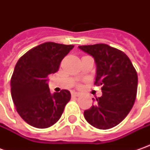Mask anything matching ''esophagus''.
I'll use <instances>...</instances> for the list:
<instances>
[{"label":"esophagus","mask_w":150,"mask_h":150,"mask_svg":"<svg viewBox=\"0 0 150 150\" xmlns=\"http://www.w3.org/2000/svg\"><path fill=\"white\" fill-rule=\"evenodd\" d=\"M72 96H73V97H78V96H80V93H77V92H72Z\"/></svg>","instance_id":"esophagus-1"}]
</instances>
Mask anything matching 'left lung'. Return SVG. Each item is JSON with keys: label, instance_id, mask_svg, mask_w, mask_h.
I'll return each mask as SVG.
<instances>
[{"label": "left lung", "instance_id": "left-lung-1", "mask_svg": "<svg viewBox=\"0 0 150 150\" xmlns=\"http://www.w3.org/2000/svg\"><path fill=\"white\" fill-rule=\"evenodd\" d=\"M91 55L97 65L94 84L101 85L103 95L84 111L85 119L99 129H108L121 123L135 102L138 75L129 57L107 44L79 46Z\"/></svg>", "mask_w": 150, "mask_h": 150}]
</instances>
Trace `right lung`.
<instances>
[{
	"instance_id": "right-lung-1",
	"label": "right lung",
	"mask_w": 150,
	"mask_h": 150,
	"mask_svg": "<svg viewBox=\"0 0 150 150\" xmlns=\"http://www.w3.org/2000/svg\"><path fill=\"white\" fill-rule=\"evenodd\" d=\"M73 47L45 42L29 50L16 62L11 79V98L17 112L28 124L47 129L61 118L71 93L63 89L52 94L47 81Z\"/></svg>"
}]
</instances>
